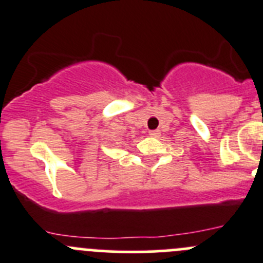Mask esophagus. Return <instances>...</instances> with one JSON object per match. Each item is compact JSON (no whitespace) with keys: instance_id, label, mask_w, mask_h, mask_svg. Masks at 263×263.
I'll use <instances>...</instances> for the list:
<instances>
[{"instance_id":"34e87169","label":"esophagus","mask_w":263,"mask_h":263,"mask_svg":"<svg viewBox=\"0 0 263 263\" xmlns=\"http://www.w3.org/2000/svg\"><path fill=\"white\" fill-rule=\"evenodd\" d=\"M149 135H150V136H153V137H158L160 135V131H159V129H153V131L149 132Z\"/></svg>"}]
</instances>
